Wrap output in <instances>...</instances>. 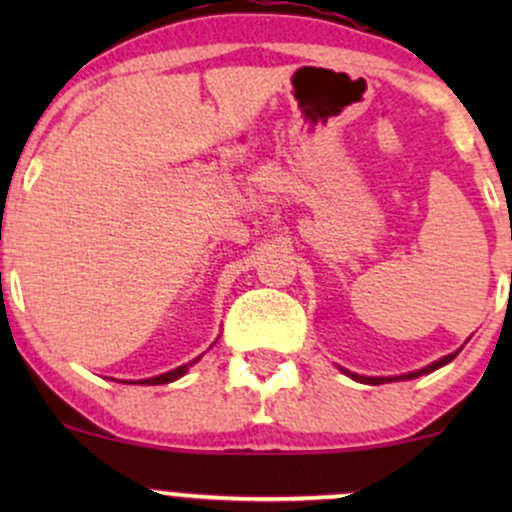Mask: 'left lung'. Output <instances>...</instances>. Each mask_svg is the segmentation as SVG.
I'll list each match as a JSON object with an SVG mask.
<instances>
[{
	"label": "left lung",
	"mask_w": 512,
	"mask_h": 512,
	"mask_svg": "<svg viewBox=\"0 0 512 512\" xmlns=\"http://www.w3.org/2000/svg\"><path fill=\"white\" fill-rule=\"evenodd\" d=\"M460 351H462V349L452 351V354L443 356V358H438V361H433L431 366H426V368H421V370H411V373H404V375H387V378H370V375H358V373H351V370H346V368H342V366H339V370H342L344 375H349L351 380H356V383H363V385H383V383H397V380H414V378H419V375L433 373V370L443 368L445 363H450L452 358H455L457 354H460Z\"/></svg>",
	"instance_id": "8db88e82"
}]
</instances>
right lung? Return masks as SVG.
Instances as JSON below:
<instances>
[{
    "label": "right lung",
    "instance_id": "1",
    "mask_svg": "<svg viewBox=\"0 0 512 512\" xmlns=\"http://www.w3.org/2000/svg\"><path fill=\"white\" fill-rule=\"evenodd\" d=\"M214 344H216V342H214ZM199 358H202V356H197L195 361H190V363H182V366L173 368V370H168V373L156 375V378H144V380H139V383H129V385H166V383H173V380L182 378V375H185L187 370H190L192 366H195V363L199 361Z\"/></svg>",
    "mask_w": 512,
    "mask_h": 512
}]
</instances>
